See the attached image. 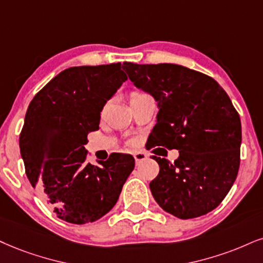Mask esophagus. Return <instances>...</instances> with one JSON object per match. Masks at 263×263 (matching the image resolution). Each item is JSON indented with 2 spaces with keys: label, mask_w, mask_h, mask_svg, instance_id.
<instances>
[{
  "label": "esophagus",
  "mask_w": 263,
  "mask_h": 263,
  "mask_svg": "<svg viewBox=\"0 0 263 263\" xmlns=\"http://www.w3.org/2000/svg\"><path fill=\"white\" fill-rule=\"evenodd\" d=\"M134 158H135V162H137V163L139 164V163H140V162L146 160L147 155L145 154V152L139 151V152H135V154H134Z\"/></svg>",
  "instance_id": "esophagus-1"
}]
</instances>
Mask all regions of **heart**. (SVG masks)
<instances>
[{
    "mask_svg": "<svg viewBox=\"0 0 263 263\" xmlns=\"http://www.w3.org/2000/svg\"><path fill=\"white\" fill-rule=\"evenodd\" d=\"M139 95H140V93H133V96H132V99H133V97H135V96H139Z\"/></svg>",
    "mask_w": 263,
    "mask_h": 263,
    "instance_id": "b5f03b06",
    "label": "heart"
}]
</instances>
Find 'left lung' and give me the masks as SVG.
<instances>
[{"label": "left lung", "instance_id": "left-lung-1", "mask_svg": "<svg viewBox=\"0 0 263 263\" xmlns=\"http://www.w3.org/2000/svg\"><path fill=\"white\" fill-rule=\"evenodd\" d=\"M122 68L157 102L151 146L179 150L174 163L152 156L160 166L150 183L152 196L181 219L215 210L240 164L241 123L229 96L215 79L179 64L124 62Z\"/></svg>", "mask_w": 263, "mask_h": 263}]
</instances>
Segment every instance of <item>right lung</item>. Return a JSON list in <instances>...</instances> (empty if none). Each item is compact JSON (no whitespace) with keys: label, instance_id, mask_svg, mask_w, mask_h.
<instances>
[{"label":"right lung","instance_id":"obj_1","mask_svg":"<svg viewBox=\"0 0 263 263\" xmlns=\"http://www.w3.org/2000/svg\"><path fill=\"white\" fill-rule=\"evenodd\" d=\"M126 79L121 63L70 67L28 107L19 137L25 173L63 221L84 224L105 216L134 170L130 155L91 164L85 150L87 134L99 130L103 107Z\"/></svg>","mask_w":263,"mask_h":263}]
</instances>
